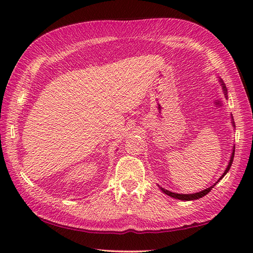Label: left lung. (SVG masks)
Segmentation results:
<instances>
[{
	"label": "left lung",
	"instance_id": "8db88e82",
	"mask_svg": "<svg viewBox=\"0 0 253 253\" xmlns=\"http://www.w3.org/2000/svg\"><path fill=\"white\" fill-rule=\"evenodd\" d=\"M218 82H219V84H221V85H222V89H223V92H224L225 98L227 99V88H226V85H225L224 82H223V80H222L221 78L218 79ZM232 125H233V127H236V126H235V122H234L233 115H232ZM234 155H235V146H234V148H233L232 157H230V160H229V162H228L227 168H226V169H225V171L223 173V175H222L221 177H219L218 180L215 182V184H214V185H213V186H211V187L207 188V189H204V190H202V191H199V192H196V193H189V195H182V193L171 192V191H169V190H166V189H164V188H162V187H160V189L162 190V191L165 193V195H168V196H169V197H171V198L178 199V200H182V201H190V200H197V199H200V198H202V197H204V196H207L208 193L212 190V188H213L214 186H215V185L217 184V182H218L219 180H221L225 175H226V174L228 173V170H229V169H230V166H232V163H233Z\"/></svg>",
	"mask_w": 253,
	"mask_h": 253
}]
</instances>
